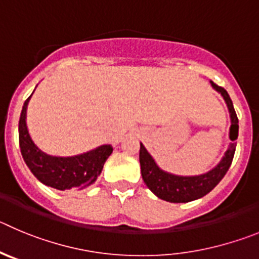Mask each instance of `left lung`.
I'll list each match as a JSON object with an SVG mask.
<instances>
[{
  "label": "left lung",
  "instance_id": "obj_1",
  "mask_svg": "<svg viewBox=\"0 0 259 259\" xmlns=\"http://www.w3.org/2000/svg\"><path fill=\"white\" fill-rule=\"evenodd\" d=\"M210 83H212L213 89L224 96L230 111V118H231V127H230L231 142H230L229 149L225 153V156L222 158L221 162L217 164V167H214L208 173L200 175V176H175L172 173L160 169L153 156L148 153L145 146L140 144V165H141L142 180L158 198L165 201L187 203V201L203 198L204 195L210 193L217 186L218 182L224 179L232 163L235 149H236V139H238L239 134V120L226 90L217 86L212 80H210Z\"/></svg>",
  "mask_w": 259,
  "mask_h": 259
}]
</instances>
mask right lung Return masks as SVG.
Masks as SVG:
<instances>
[{"label":"right lung","mask_w":259,"mask_h":259,"mask_svg":"<svg viewBox=\"0 0 259 259\" xmlns=\"http://www.w3.org/2000/svg\"><path fill=\"white\" fill-rule=\"evenodd\" d=\"M30 96L25 100L19 119V145L25 164L42 184L58 190L84 189L100 176L104 163L113 153L110 145H103L75 156L47 155L34 145L28 134L27 106Z\"/></svg>","instance_id":"right-lung-1"}]
</instances>
